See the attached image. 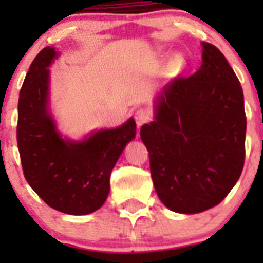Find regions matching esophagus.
Instances as JSON below:
<instances>
[{"instance_id": "34e87169", "label": "esophagus", "mask_w": 263, "mask_h": 263, "mask_svg": "<svg viewBox=\"0 0 263 263\" xmlns=\"http://www.w3.org/2000/svg\"><path fill=\"white\" fill-rule=\"evenodd\" d=\"M134 118H136V122H137V126L141 127L142 125H145L146 122L152 120V113L147 110V109H138L136 111V115H134Z\"/></svg>"}]
</instances>
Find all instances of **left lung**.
<instances>
[{
    "label": "left lung",
    "instance_id": "8db88e82",
    "mask_svg": "<svg viewBox=\"0 0 263 263\" xmlns=\"http://www.w3.org/2000/svg\"><path fill=\"white\" fill-rule=\"evenodd\" d=\"M243 92L216 46L203 42V64L163 88L152 124L141 127L162 203L199 213L221 203L245 162Z\"/></svg>",
    "mask_w": 263,
    "mask_h": 263
}]
</instances>
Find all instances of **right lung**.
<instances>
[{
  "label": "right lung",
  "mask_w": 263,
  "mask_h": 263,
  "mask_svg": "<svg viewBox=\"0 0 263 263\" xmlns=\"http://www.w3.org/2000/svg\"><path fill=\"white\" fill-rule=\"evenodd\" d=\"M57 51L45 47L32 60L18 100L17 143L23 175L42 200L68 215H88L105 203L110 174L125 145L136 137L130 118L83 142L64 141L47 111L48 69Z\"/></svg>",
  "instance_id": "add662e5"
}]
</instances>
